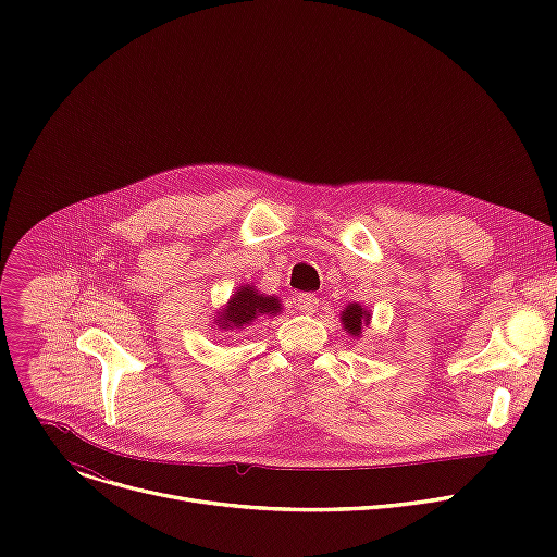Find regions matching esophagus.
I'll return each mask as SVG.
<instances>
[{
	"label": "esophagus",
	"instance_id": "obj_1",
	"mask_svg": "<svg viewBox=\"0 0 557 557\" xmlns=\"http://www.w3.org/2000/svg\"><path fill=\"white\" fill-rule=\"evenodd\" d=\"M295 306L299 312H314L317 306H320V297L312 293H299L295 299Z\"/></svg>",
	"mask_w": 557,
	"mask_h": 557
}]
</instances>
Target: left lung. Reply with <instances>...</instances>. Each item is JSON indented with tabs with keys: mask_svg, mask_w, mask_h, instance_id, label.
<instances>
[{
	"mask_svg": "<svg viewBox=\"0 0 557 557\" xmlns=\"http://www.w3.org/2000/svg\"><path fill=\"white\" fill-rule=\"evenodd\" d=\"M342 322H344V329L359 337L361 335V329L370 324V314L359 306V304H350L344 312H342Z\"/></svg>",
	"mask_w": 557,
	"mask_h": 557,
	"instance_id": "8db88e82",
	"label": "left lung"
}]
</instances>
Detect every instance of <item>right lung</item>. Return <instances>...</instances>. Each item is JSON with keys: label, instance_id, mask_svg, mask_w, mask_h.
<instances>
[{"label": "right lung", "instance_id": "obj_1", "mask_svg": "<svg viewBox=\"0 0 557 557\" xmlns=\"http://www.w3.org/2000/svg\"><path fill=\"white\" fill-rule=\"evenodd\" d=\"M277 312H280V301L275 297H264V295H258L256 288L243 286L231 297L228 306L215 322L222 324L226 331L247 329L258 320H262V317L277 314Z\"/></svg>", "mask_w": 557, "mask_h": 557}]
</instances>
